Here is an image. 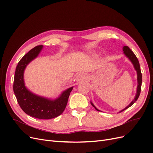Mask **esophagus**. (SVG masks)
<instances>
[{
    "instance_id": "esophagus-1",
    "label": "esophagus",
    "mask_w": 153,
    "mask_h": 153,
    "mask_svg": "<svg viewBox=\"0 0 153 153\" xmlns=\"http://www.w3.org/2000/svg\"><path fill=\"white\" fill-rule=\"evenodd\" d=\"M86 79V75L84 73H80L78 74V75L76 77V80L77 82H80L83 80H85Z\"/></svg>"
}]
</instances>
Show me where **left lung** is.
<instances>
[{
    "mask_svg": "<svg viewBox=\"0 0 153 153\" xmlns=\"http://www.w3.org/2000/svg\"><path fill=\"white\" fill-rule=\"evenodd\" d=\"M123 53L125 55L129 61H131V62L132 63V64L133 65L134 68H135V70L137 71V92H136V94L135 98L131 101V102L129 103L126 107H125L124 109L120 110L118 113H120L123 112V111L125 110L126 109H127L128 108L130 107V106L135 102V101L138 100V97L140 96V91H141V85H142V73H141V71H140V64L139 62H138V60L137 58V57L135 56V55L134 54V53L132 52V51L127 46H124L123 47ZM91 104L92 105V106L94 107V108L97 110V111H100L101 110H98L96 106L94 105V104L92 103V101H91Z\"/></svg>",
    "mask_w": 153,
    "mask_h": 153,
    "instance_id": "obj_1",
    "label": "left lung"
}]
</instances>
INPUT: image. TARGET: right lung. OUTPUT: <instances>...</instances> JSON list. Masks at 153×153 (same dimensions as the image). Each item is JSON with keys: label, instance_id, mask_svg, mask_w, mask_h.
<instances>
[{"label": "right lung", "instance_id": "obj_1", "mask_svg": "<svg viewBox=\"0 0 153 153\" xmlns=\"http://www.w3.org/2000/svg\"><path fill=\"white\" fill-rule=\"evenodd\" d=\"M43 48V45L37 46L26 53L18 62L14 78L13 91L18 104L25 114L40 119H50L59 116L64 112L73 87L62 91L55 99L37 95L27 89L24 81L25 69L38 56Z\"/></svg>", "mask_w": 153, "mask_h": 153}]
</instances>
